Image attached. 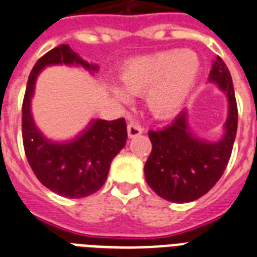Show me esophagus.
I'll return each mask as SVG.
<instances>
[{
    "label": "esophagus",
    "mask_w": 257,
    "mask_h": 257,
    "mask_svg": "<svg viewBox=\"0 0 257 257\" xmlns=\"http://www.w3.org/2000/svg\"><path fill=\"white\" fill-rule=\"evenodd\" d=\"M143 133V128H141L140 125L135 124V122H131V124H128V136L132 139V137H136L139 136V135H141Z\"/></svg>",
    "instance_id": "esophagus-1"
}]
</instances>
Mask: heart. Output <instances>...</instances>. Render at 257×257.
I'll return each mask as SVG.
<instances>
[{
	"mask_svg": "<svg viewBox=\"0 0 257 257\" xmlns=\"http://www.w3.org/2000/svg\"><path fill=\"white\" fill-rule=\"evenodd\" d=\"M201 74V60L195 50L169 49L135 58L125 66L120 85L110 90L128 102L131 94H145V105L153 116L167 118L181 110Z\"/></svg>",
	"mask_w": 257,
	"mask_h": 257,
	"instance_id": "b5f03b06",
	"label": "heart"
}]
</instances>
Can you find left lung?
Returning a JSON list of instances; mask_svg holds the SVG:
<instances>
[{
    "mask_svg": "<svg viewBox=\"0 0 257 257\" xmlns=\"http://www.w3.org/2000/svg\"><path fill=\"white\" fill-rule=\"evenodd\" d=\"M208 81L216 84L228 101V117L220 140L212 143L196 136L188 125L187 110L165 128L148 132L152 152L145 163V179L157 195L172 203H189L205 195L219 181L231 157L237 105L231 73L219 56L212 62Z\"/></svg>",
    "mask_w": 257,
    "mask_h": 257,
    "instance_id": "1",
    "label": "left lung"
}]
</instances>
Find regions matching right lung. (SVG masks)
<instances>
[{"instance_id": "1", "label": "right lung", "mask_w": 257, "mask_h": 257, "mask_svg": "<svg viewBox=\"0 0 257 257\" xmlns=\"http://www.w3.org/2000/svg\"><path fill=\"white\" fill-rule=\"evenodd\" d=\"M82 66L90 73L98 65L82 60L69 45H60L42 56L29 74L22 102V140L26 159L40 183L54 193L81 199L102 187L110 163L126 143L124 118L92 120L78 136L69 141H53L37 128L32 114V97L38 74L46 66Z\"/></svg>"}]
</instances>
